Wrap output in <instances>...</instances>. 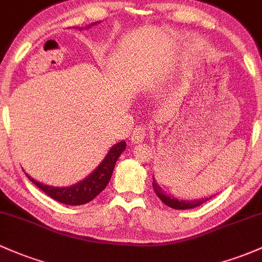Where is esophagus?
Segmentation results:
<instances>
[{
	"label": "esophagus",
	"mask_w": 262,
	"mask_h": 262,
	"mask_svg": "<svg viewBox=\"0 0 262 262\" xmlns=\"http://www.w3.org/2000/svg\"><path fill=\"white\" fill-rule=\"evenodd\" d=\"M145 137H146L145 126L138 125L133 129V132H132L130 139H132V142H133V143H140V142H143V140L145 139Z\"/></svg>",
	"instance_id": "obj_1"
}]
</instances>
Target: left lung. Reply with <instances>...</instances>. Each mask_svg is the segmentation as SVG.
<instances>
[{
    "instance_id": "obj_1",
    "label": "left lung",
    "mask_w": 262,
    "mask_h": 262,
    "mask_svg": "<svg viewBox=\"0 0 262 262\" xmlns=\"http://www.w3.org/2000/svg\"><path fill=\"white\" fill-rule=\"evenodd\" d=\"M153 188L154 191L157 192V195L159 196V199L163 201L165 205H168L169 208L173 209H178V210H186V209H191V208H196V206L201 205L203 203H205V199L203 200H192V201H185V200H178L174 199V198L168 196L166 194H164V191L162 190L159 185H158L155 179L153 178ZM208 200V199H206Z\"/></svg>"
}]
</instances>
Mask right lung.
Returning <instances> with one entry per match:
<instances>
[{"instance_id":"add662e5","label":"right lung","mask_w":262,"mask_h":262,"mask_svg":"<svg viewBox=\"0 0 262 262\" xmlns=\"http://www.w3.org/2000/svg\"><path fill=\"white\" fill-rule=\"evenodd\" d=\"M125 146V142H120L114 145L109 150L104 160L99 164V166L93 173L89 175L88 178H85L83 182L76 184L73 186H70V188H53V186L43 185V184L33 180L28 175L27 177L43 192H46L48 196L59 201V203L66 204V205H82V204H87L91 200H93L100 191L104 190L109 180H111L112 174H113L114 165H116L118 158L124 151Z\"/></svg>"}]
</instances>
